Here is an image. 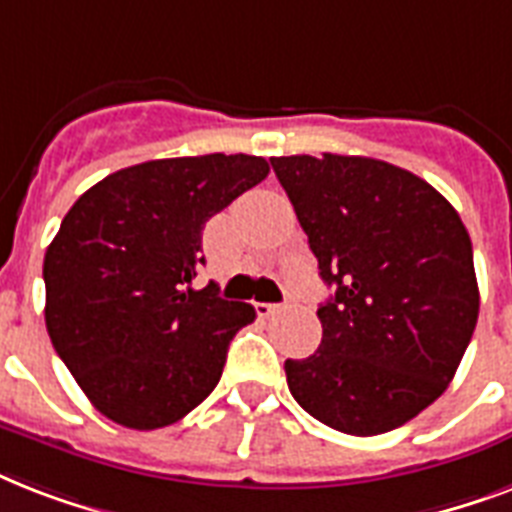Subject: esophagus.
<instances>
[{
    "instance_id": "1",
    "label": "esophagus",
    "mask_w": 512,
    "mask_h": 512,
    "mask_svg": "<svg viewBox=\"0 0 512 512\" xmlns=\"http://www.w3.org/2000/svg\"><path fill=\"white\" fill-rule=\"evenodd\" d=\"M255 308H257V313H260V316H271V313H279L284 305H279V303H257Z\"/></svg>"
}]
</instances>
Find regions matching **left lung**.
Wrapping results in <instances>:
<instances>
[{"instance_id": "1", "label": "left lung", "mask_w": 512, "mask_h": 512, "mask_svg": "<svg viewBox=\"0 0 512 512\" xmlns=\"http://www.w3.org/2000/svg\"><path fill=\"white\" fill-rule=\"evenodd\" d=\"M324 284L321 345L287 358L305 412L377 436L428 409L452 382L478 321L473 244L422 177L369 156H273Z\"/></svg>"}]
</instances>
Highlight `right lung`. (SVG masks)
Instances as JSON below:
<instances>
[{
  "label": "right lung",
  "instance_id": "add662e5",
  "mask_svg": "<svg viewBox=\"0 0 512 512\" xmlns=\"http://www.w3.org/2000/svg\"><path fill=\"white\" fill-rule=\"evenodd\" d=\"M268 172L247 154L156 159L103 177L68 209L44 255V321L108 420L164 428L215 390L255 308L193 289L201 231Z\"/></svg>",
  "mask_w": 512,
  "mask_h": 512
}]
</instances>
